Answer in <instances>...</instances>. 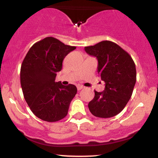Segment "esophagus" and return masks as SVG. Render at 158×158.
Masks as SVG:
<instances>
[{
	"label": "esophagus",
	"instance_id": "1",
	"mask_svg": "<svg viewBox=\"0 0 158 158\" xmlns=\"http://www.w3.org/2000/svg\"><path fill=\"white\" fill-rule=\"evenodd\" d=\"M83 88H84V87H83L82 85H77V89H78V90H80L81 89H83Z\"/></svg>",
	"mask_w": 158,
	"mask_h": 158
}]
</instances>
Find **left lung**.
I'll use <instances>...</instances> for the list:
<instances>
[{
  "instance_id": "left-lung-1",
  "label": "left lung",
  "mask_w": 158,
  "mask_h": 158,
  "mask_svg": "<svg viewBox=\"0 0 158 158\" xmlns=\"http://www.w3.org/2000/svg\"><path fill=\"white\" fill-rule=\"evenodd\" d=\"M85 52L97 59V72L104 81L102 92H95L88 103L90 113L109 118L120 113L129 101L136 83V67L131 56L119 45L102 41L85 47Z\"/></svg>"
}]
</instances>
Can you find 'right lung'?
I'll use <instances>...</instances> for the list:
<instances>
[{"label":"right lung","instance_id":"obj_1","mask_svg":"<svg viewBox=\"0 0 158 158\" xmlns=\"http://www.w3.org/2000/svg\"><path fill=\"white\" fill-rule=\"evenodd\" d=\"M76 48L47 37L32 45L23 59L20 74L23 97L32 113L42 120L56 122L68 114L77 88L55 80L64 57Z\"/></svg>","mask_w":158,"mask_h":158}]
</instances>
